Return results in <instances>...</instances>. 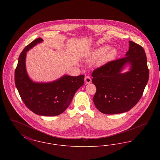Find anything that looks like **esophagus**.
<instances>
[{"mask_svg": "<svg viewBox=\"0 0 160 160\" xmlns=\"http://www.w3.org/2000/svg\"><path fill=\"white\" fill-rule=\"evenodd\" d=\"M84 81H85V83L86 84L90 83H91V78L90 76H86L84 78Z\"/></svg>", "mask_w": 160, "mask_h": 160, "instance_id": "esophagus-1", "label": "esophagus"}]
</instances>
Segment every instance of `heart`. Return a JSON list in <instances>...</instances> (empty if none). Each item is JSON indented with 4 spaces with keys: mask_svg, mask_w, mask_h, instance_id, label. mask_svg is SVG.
Returning <instances> with one entry per match:
<instances>
[{
    "mask_svg": "<svg viewBox=\"0 0 160 160\" xmlns=\"http://www.w3.org/2000/svg\"><path fill=\"white\" fill-rule=\"evenodd\" d=\"M110 48L108 45L101 46L93 50L89 55V61H95L99 59V64H104L109 61L113 60L116 56L118 52L115 48Z\"/></svg>",
    "mask_w": 160,
    "mask_h": 160,
    "instance_id": "heart-1",
    "label": "heart"
}]
</instances>
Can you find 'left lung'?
I'll return each mask as SVG.
<instances>
[{
  "label": "left lung",
  "instance_id": "1",
  "mask_svg": "<svg viewBox=\"0 0 160 160\" xmlns=\"http://www.w3.org/2000/svg\"><path fill=\"white\" fill-rule=\"evenodd\" d=\"M129 50L125 58L108 62L95 69L92 83L97 88L93 96L95 106L100 112L118 114L129 111L143 95L149 80V69L143 48L129 41ZM127 63L129 72H120Z\"/></svg>",
  "mask_w": 160,
  "mask_h": 160
}]
</instances>
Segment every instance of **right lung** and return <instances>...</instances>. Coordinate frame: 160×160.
Masks as SVG:
<instances>
[{"label": "right lung", "instance_id": "obj_1", "mask_svg": "<svg viewBox=\"0 0 160 160\" xmlns=\"http://www.w3.org/2000/svg\"><path fill=\"white\" fill-rule=\"evenodd\" d=\"M38 38L26 46L18 58L15 70V83L23 102L35 114L54 116L62 113L69 106L77 91L83 85L84 75H65L47 83L32 82L28 76L25 61L26 52L42 42Z\"/></svg>", "mask_w": 160, "mask_h": 160}]
</instances>
